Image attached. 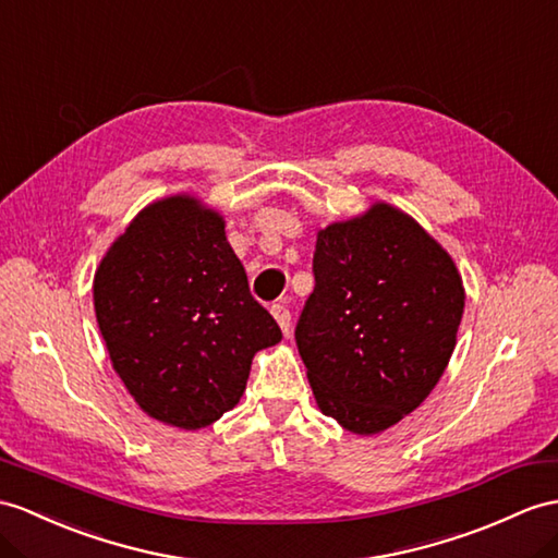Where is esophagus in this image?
Masks as SVG:
<instances>
[{"label": "esophagus", "instance_id": "obj_1", "mask_svg": "<svg viewBox=\"0 0 558 558\" xmlns=\"http://www.w3.org/2000/svg\"><path fill=\"white\" fill-rule=\"evenodd\" d=\"M271 315H275L277 324L281 326L283 336H289L291 333V312H289L287 305H283V301L277 303V305H271Z\"/></svg>", "mask_w": 558, "mask_h": 558}]
</instances>
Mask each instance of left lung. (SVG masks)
I'll return each instance as SVG.
<instances>
[{
  "instance_id": "obj_1",
  "label": "left lung",
  "mask_w": 558,
  "mask_h": 558,
  "mask_svg": "<svg viewBox=\"0 0 558 558\" xmlns=\"http://www.w3.org/2000/svg\"><path fill=\"white\" fill-rule=\"evenodd\" d=\"M315 291L295 326L322 414L374 436L414 412L450 362L464 283L412 215L376 201L317 232Z\"/></svg>"
}]
</instances>
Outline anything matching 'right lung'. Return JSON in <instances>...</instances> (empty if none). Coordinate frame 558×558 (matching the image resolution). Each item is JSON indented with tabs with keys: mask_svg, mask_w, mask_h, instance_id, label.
<instances>
[{
	"mask_svg": "<svg viewBox=\"0 0 558 558\" xmlns=\"http://www.w3.org/2000/svg\"><path fill=\"white\" fill-rule=\"evenodd\" d=\"M108 357L151 418L198 430L239 404L281 329L255 301L225 217L192 194L148 203L94 271Z\"/></svg>",
	"mask_w": 558,
	"mask_h": 558,
	"instance_id": "1",
	"label": "right lung"
}]
</instances>
